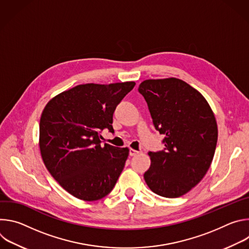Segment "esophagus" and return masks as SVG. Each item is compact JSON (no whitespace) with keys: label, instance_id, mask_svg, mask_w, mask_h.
I'll use <instances>...</instances> for the list:
<instances>
[{"label":"esophagus","instance_id":"1","mask_svg":"<svg viewBox=\"0 0 249 249\" xmlns=\"http://www.w3.org/2000/svg\"><path fill=\"white\" fill-rule=\"evenodd\" d=\"M138 154H139V152L136 151V150H134V149H130V151H129V155H130L131 157H134V156H136V155H138Z\"/></svg>","mask_w":249,"mask_h":249}]
</instances>
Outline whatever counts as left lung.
Here are the masks:
<instances>
[{"label": "left lung", "mask_w": 249, "mask_h": 249, "mask_svg": "<svg viewBox=\"0 0 249 249\" xmlns=\"http://www.w3.org/2000/svg\"><path fill=\"white\" fill-rule=\"evenodd\" d=\"M139 92L146 99L164 150L149 152L144 178L150 189L166 198L189 192L207 173L218 141V126L208 101L187 83L176 79L146 80Z\"/></svg>", "instance_id": "obj_1"}]
</instances>
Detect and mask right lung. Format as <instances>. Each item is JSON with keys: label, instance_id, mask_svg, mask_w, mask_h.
<instances>
[{"label": "right lung", "instance_id": "right-lung-1", "mask_svg": "<svg viewBox=\"0 0 249 249\" xmlns=\"http://www.w3.org/2000/svg\"><path fill=\"white\" fill-rule=\"evenodd\" d=\"M135 85H79L46 104L39 123L41 157L53 178L71 195L96 201L115 186L129 149L101 146L100 132H114V110Z\"/></svg>", "mask_w": 249, "mask_h": 249}]
</instances>
